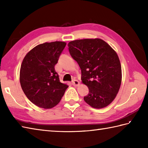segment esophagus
Returning a JSON list of instances; mask_svg holds the SVG:
<instances>
[{"instance_id":"obj_1","label":"esophagus","mask_w":148,"mask_h":148,"mask_svg":"<svg viewBox=\"0 0 148 148\" xmlns=\"http://www.w3.org/2000/svg\"><path fill=\"white\" fill-rule=\"evenodd\" d=\"M72 84H73L74 86H78L79 85V82L77 80H76V79H74L73 81H72Z\"/></svg>"}]
</instances>
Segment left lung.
<instances>
[{
  "mask_svg": "<svg viewBox=\"0 0 148 148\" xmlns=\"http://www.w3.org/2000/svg\"><path fill=\"white\" fill-rule=\"evenodd\" d=\"M68 46L81 70L82 82L89 89L84 101L95 109L109 106L121 83V67L117 53L99 38L72 40Z\"/></svg>",
  "mask_w": 148,
  "mask_h": 148,
  "instance_id": "1",
  "label": "left lung"
}]
</instances>
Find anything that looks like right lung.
Instances as JSON below:
<instances>
[{
    "mask_svg": "<svg viewBox=\"0 0 148 148\" xmlns=\"http://www.w3.org/2000/svg\"><path fill=\"white\" fill-rule=\"evenodd\" d=\"M66 42H45L34 47L21 63L20 81L24 93L34 104L44 109L56 106L69 86L62 83L55 71Z\"/></svg>",
    "mask_w": 148,
    "mask_h": 148,
    "instance_id": "add662e5",
    "label": "right lung"
}]
</instances>
